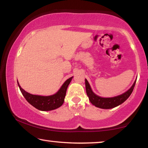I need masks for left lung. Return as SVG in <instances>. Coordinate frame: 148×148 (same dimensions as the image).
Returning <instances> with one entry per match:
<instances>
[{
    "mask_svg": "<svg viewBox=\"0 0 148 148\" xmlns=\"http://www.w3.org/2000/svg\"><path fill=\"white\" fill-rule=\"evenodd\" d=\"M85 81H86V93L90 102L93 105H94L95 106L103 109H110L114 108V107L119 106V105L124 102L130 96L133 89H134L135 82H136V81H135L134 84H133L131 88L129 90H127L126 92H125L124 94L115 97H112V98H102V97L97 96L96 94H95L92 92L90 84H89L88 80L86 79Z\"/></svg>",
    "mask_w": 148,
    "mask_h": 148,
    "instance_id": "8db88e82",
    "label": "left lung"
}]
</instances>
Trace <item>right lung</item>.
<instances>
[{
	"instance_id": "1",
	"label": "right lung",
	"mask_w": 148,
	"mask_h": 148,
	"mask_svg": "<svg viewBox=\"0 0 148 148\" xmlns=\"http://www.w3.org/2000/svg\"><path fill=\"white\" fill-rule=\"evenodd\" d=\"M72 78L73 77L68 79L55 94L48 96H42L29 94L21 88L19 83L17 82V84L23 96L30 104L40 110L48 111L54 110L62 106L64 102V97L66 96V89Z\"/></svg>"
}]
</instances>
